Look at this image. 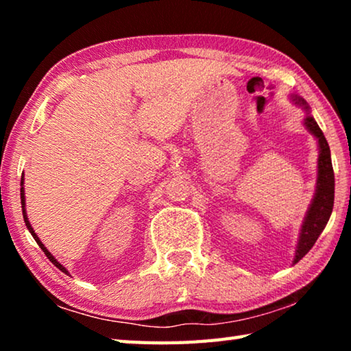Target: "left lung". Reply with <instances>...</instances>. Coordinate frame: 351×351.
Returning a JSON list of instances; mask_svg holds the SVG:
<instances>
[{"label": "left lung", "instance_id": "left-lung-1", "mask_svg": "<svg viewBox=\"0 0 351 351\" xmlns=\"http://www.w3.org/2000/svg\"><path fill=\"white\" fill-rule=\"evenodd\" d=\"M293 102L302 106L306 111V117L304 123L308 132L317 139L319 145V159H317V182H316V193L311 201L308 212L305 215L304 223H302L299 241H297L295 255L293 265L302 260L310 252L314 243L322 234L326 223H328L330 215L332 212V204H335V171H332L330 147L326 142L322 130L319 128L317 122L310 114V106L304 99L299 96H293Z\"/></svg>", "mask_w": 351, "mask_h": 351}]
</instances>
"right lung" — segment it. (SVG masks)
I'll use <instances>...</instances> for the list:
<instances>
[{"instance_id":"add662e5","label":"right lung","mask_w":351,"mask_h":351,"mask_svg":"<svg viewBox=\"0 0 351 351\" xmlns=\"http://www.w3.org/2000/svg\"><path fill=\"white\" fill-rule=\"evenodd\" d=\"M23 184H25V180H23V178H21V189H20V195H21V209H23V218H25V223H26V228L29 229V232H31L32 234V237H34V239H35V241H37V245L41 247V249H43V252L46 254V257L47 258H49L51 261H52V263H54L56 266H57V268L58 269H60L62 272H64V274H68V269L66 268H64V266L62 265V263H58V261L56 260V257H54V255H52L49 251H47V249L45 247V245H43V243H41L40 241V239H38V235L37 234H35V230L32 229V226H31V223H29V219H27V215H26V209H25V207H26V203H25V187H23Z\"/></svg>"}]
</instances>
